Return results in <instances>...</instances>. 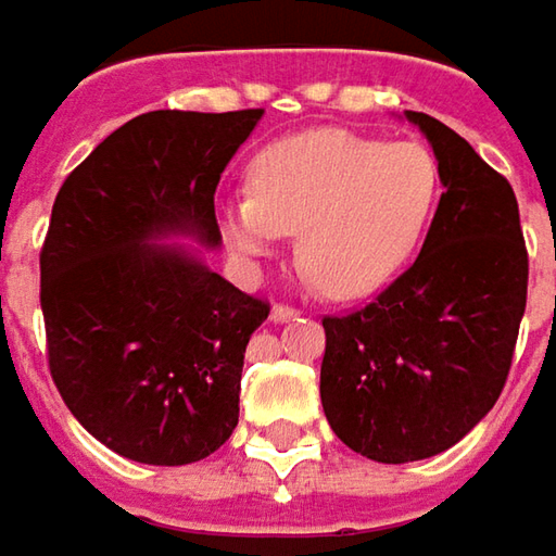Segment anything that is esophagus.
<instances>
[{
	"mask_svg": "<svg viewBox=\"0 0 556 556\" xmlns=\"http://www.w3.org/2000/svg\"><path fill=\"white\" fill-rule=\"evenodd\" d=\"M275 325H285L290 318H296V309H290V306H271V315H268Z\"/></svg>",
	"mask_w": 556,
	"mask_h": 556,
	"instance_id": "obj_1",
	"label": "esophagus"
}]
</instances>
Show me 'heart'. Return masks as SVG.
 <instances>
[{
  "label": "heart",
  "instance_id": "b5f03b06",
  "mask_svg": "<svg viewBox=\"0 0 556 556\" xmlns=\"http://www.w3.org/2000/svg\"><path fill=\"white\" fill-rule=\"evenodd\" d=\"M250 182L253 194L219 203L231 253L256 268L300 231V263L321 290L362 300L415 256L437 206L439 166L420 141L306 129L266 144Z\"/></svg>",
  "mask_w": 556,
  "mask_h": 556
}]
</instances>
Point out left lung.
<instances>
[{"mask_svg": "<svg viewBox=\"0 0 556 556\" xmlns=\"http://www.w3.org/2000/svg\"><path fill=\"white\" fill-rule=\"evenodd\" d=\"M439 166L420 256L371 306L325 318L321 405L353 452L380 464L433 458L502 395L526 312L514 188L445 123L405 111Z\"/></svg>", "mask_w": 556, "mask_h": 556, "instance_id": "8db88e82", "label": "left lung"}]
</instances>
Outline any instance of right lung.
I'll list each match as a JSON object with an SVG mask.
<instances>
[{
  "label": "right lung",
  "mask_w": 556,
  "mask_h": 556,
  "mask_svg": "<svg viewBox=\"0 0 556 556\" xmlns=\"http://www.w3.org/2000/svg\"><path fill=\"white\" fill-rule=\"evenodd\" d=\"M263 114H141L54 198L39 253L49 368L71 415L123 458L194 464L238 427L247 343L268 306L203 250L223 247L213 194Z\"/></svg>",
  "instance_id": "add662e5"
}]
</instances>
